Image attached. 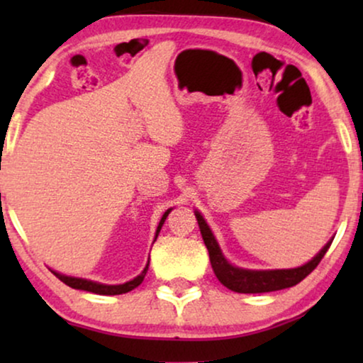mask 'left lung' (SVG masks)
I'll return each instance as SVG.
<instances>
[{"mask_svg":"<svg viewBox=\"0 0 363 363\" xmlns=\"http://www.w3.org/2000/svg\"><path fill=\"white\" fill-rule=\"evenodd\" d=\"M195 216L198 220V226H200L203 241L208 252H210V262L213 271L218 277V281L228 289L241 292V294H259V292H272L281 291L286 287H292L311 274L319 264L322 257L325 256L327 250L332 245V240L307 262V264L301 267H294V269H274V271H251V269H241L230 264L223 256V252L218 246V242L213 236L210 228H208L206 221L203 220L200 213L195 211Z\"/></svg>","mask_w":363,"mask_h":363,"instance_id":"left-lung-1","label":"left lung"}]
</instances>
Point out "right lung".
Segmentation results:
<instances>
[{"mask_svg": "<svg viewBox=\"0 0 363 363\" xmlns=\"http://www.w3.org/2000/svg\"><path fill=\"white\" fill-rule=\"evenodd\" d=\"M172 211L167 210L165 215L162 216L160 223H158V228H157V233H155V240L158 236V233H160L163 223H165L168 213ZM148 271V264L145 266V269L142 271L140 276H137L135 279L125 282V284H117V286H108V284H101V282H94V281H87V279H81V277H71V276H64V274H59V272L52 271L54 276L57 277V279H61L64 284H67L69 287H72V289H81V291H87V292H94V294H101V296H117V294H125V292L135 289L142 284L143 277H145Z\"/></svg>", "mask_w": 363, "mask_h": 363, "instance_id": "add662e5", "label": "right lung"}]
</instances>
